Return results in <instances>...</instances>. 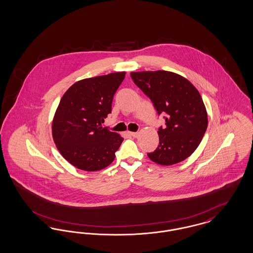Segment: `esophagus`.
I'll use <instances>...</instances> for the list:
<instances>
[{
	"mask_svg": "<svg viewBox=\"0 0 253 253\" xmlns=\"http://www.w3.org/2000/svg\"><path fill=\"white\" fill-rule=\"evenodd\" d=\"M129 133L133 136V137H137L138 136V134H139V132H129Z\"/></svg>",
	"mask_w": 253,
	"mask_h": 253,
	"instance_id": "esophagus-1",
	"label": "esophagus"
}]
</instances>
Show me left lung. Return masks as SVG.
Wrapping results in <instances>:
<instances>
[{"mask_svg":"<svg viewBox=\"0 0 253 253\" xmlns=\"http://www.w3.org/2000/svg\"><path fill=\"white\" fill-rule=\"evenodd\" d=\"M132 81L149 96L158 115L166 114L158 130L159 145L148 154L159 165L170 166L190 157L208 127V114L198 90L186 78L169 71L131 73Z\"/></svg>","mask_w":253,"mask_h":253,"instance_id":"obj_1","label":"left lung"}]
</instances>
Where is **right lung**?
Instances as JSON below:
<instances>
[{"label": "right lung", "instance_id": "1", "mask_svg": "<svg viewBox=\"0 0 253 253\" xmlns=\"http://www.w3.org/2000/svg\"><path fill=\"white\" fill-rule=\"evenodd\" d=\"M126 72L111 73L75 83L61 97L52 121L60 155L76 168L96 171L115 159L123 137L102 128L115 93Z\"/></svg>", "mask_w": 253, "mask_h": 253}]
</instances>
